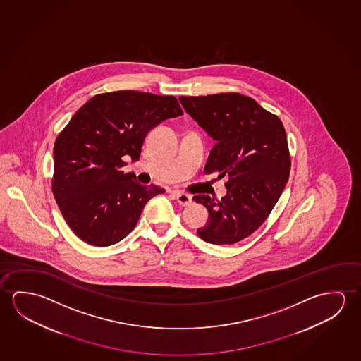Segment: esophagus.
<instances>
[{"mask_svg": "<svg viewBox=\"0 0 361 361\" xmlns=\"http://www.w3.org/2000/svg\"><path fill=\"white\" fill-rule=\"evenodd\" d=\"M173 195L176 197V200H177L178 203L180 206H189L192 203V197L189 195L179 193V192H173Z\"/></svg>", "mask_w": 361, "mask_h": 361, "instance_id": "1", "label": "esophagus"}]
</instances>
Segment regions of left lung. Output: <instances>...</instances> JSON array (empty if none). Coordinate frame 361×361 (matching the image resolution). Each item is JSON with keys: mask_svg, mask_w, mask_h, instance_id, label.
Masks as SVG:
<instances>
[{"mask_svg": "<svg viewBox=\"0 0 361 361\" xmlns=\"http://www.w3.org/2000/svg\"><path fill=\"white\" fill-rule=\"evenodd\" d=\"M179 100L216 140L204 173L228 177L222 200L193 197L209 213L197 233L208 243L233 245L264 224L286 187L291 158L285 128L277 115L238 92Z\"/></svg>", "mask_w": 361, "mask_h": 361, "instance_id": "left-lung-1", "label": "left lung"}]
</instances>
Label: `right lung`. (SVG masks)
Instances as JSON below:
<instances>
[{
  "label": "right lung",
  "mask_w": 361,
  "mask_h": 361,
  "mask_svg": "<svg viewBox=\"0 0 361 361\" xmlns=\"http://www.w3.org/2000/svg\"><path fill=\"white\" fill-rule=\"evenodd\" d=\"M179 115L177 97L134 90L99 94L75 113L54 145L52 193L80 240L97 247L118 243L148 200L164 193L123 172V157L137 161L147 134Z\"/></svg>",
  "instance_id": "1"
}]
</instances>
